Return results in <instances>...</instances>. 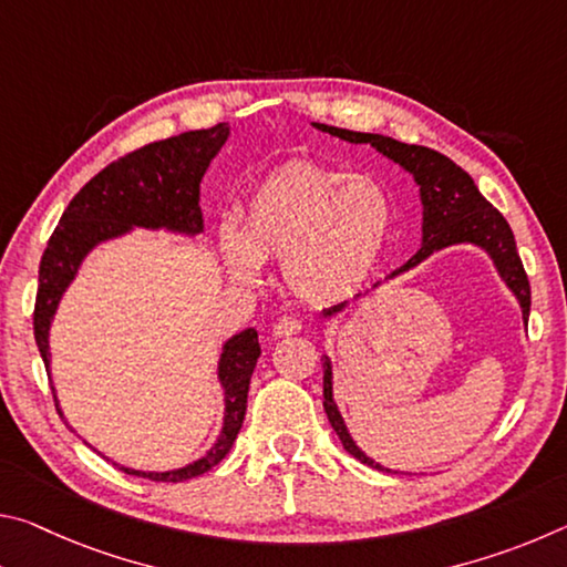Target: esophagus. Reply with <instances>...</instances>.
Instances as JSON below:
<instances>
[{
    "label": "esophagus",
    "instance_id": "1",
    "mask_svg": "<svg viewBox=\"0 0 567 567\" xmlns=\"http://www.w3.org/2000/svg\"><path fill=\"white\" fill-rule=\"evenodd\" d=\"M302 330V320L297 315H285L275 322V338H290V334H297Z\"/></svg>",
    "mask_w": 567,
    "mask_h": 567
}]
</instances>
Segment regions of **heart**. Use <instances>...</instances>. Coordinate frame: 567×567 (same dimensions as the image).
Listing matches in <instances>:
<instances>
[{"label": "heart", "mask_w": 567, "mask_h": 567, "mask_svg": "<svg viewBox=\"0 0 567 567\" xmlns=\"http://www.w3.org/2000/svg\"><path fill=\"white\" fill-rule=\"evenodd\" d=\"M395 229L390 189L370 175L290 165L267 177L243 213L239 237L223 235V255L239 280L257 262L282 265L285 282L307 302L352 295L385 252Z\"/></svg>", "instance_id": "obj_1"}]
</instances>
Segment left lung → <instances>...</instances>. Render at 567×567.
<instances>
[{"label":"left lung","mask_w":567,"mask_h":567,"mask_svg":"<svg viewBox=\"0 0 567 567\" xmlns=\"http://www.w3.org/2000/svg\"><path fill=\"white\" fill-rule=\"evenodd\" d=\"M315 127L322 132H330L340 140L354 142V145H372L375 150H380L382 155L395 159L398 165H402L415 175V182L420 185V195H422V207H425V213H422V219H425V225H422V247L417 249L415 257H410L408 265H402L400 270H395L392 275H398L402 270H408V267L417 265L420 260H425L433 249L455 245V243H475L491 252L497 270L503 275V280L511 285V290L517 295V300H520L523 318L527 320V315H530V282H527L523 260L520 255H517L513 229L507 225V219L497 213V209L487 203L483 195H480L473 177H470L463 167H457L453 159L440 155L435 150L420 147V145H405V142L382 137V134L328 127V124H315ZM340 307L342 305H332L330 310H324V315L338 312ZM322 364H324L322 405H324V412H328L332 430L342 440L344 450H348L352 457H358L362 465L385 470L382 465L372 463L368 455H362L360 447L352 443V437L348 435V427H344L340 412L332 402L330 360L322 358Z\"/></svg>","instance_id":"1"}]
</instances>
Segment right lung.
Segmentation results:
<instances>
[{
  "mask_svg": "<svg viewBox=\"0 0 567 567\" xmlns=\"http://www.w3.org/2000/svg\"><path fill=\"white\" fill-rule=\"evenodd\" d=\"M227 134L229 130L225 122H219L209 130H195L152 142V145L110 162L72 197L60 225L54 227L50 243H47L40 262V287H37L34 300V340L44 368H50L47 332H50L56 302H60L64 287L72 282L82 257L94 245L124 233L130 225L169 227L182 229V233L203 229V215L197 207L199 179H203L209 159L225 145ZM257 358H260V340H257L255 328L235 334L225 344L223 360H219V380L225 385L227 402L225 427L215 447L203 460L182 470H172V473H140V470L130 467L120 470L127 475L150 477L155 483H177V480H189L213 470L229 453L239 427H243L249 378H252Z\"/></svg>",
  "mask_w": 567,
  "mask_h": 567,
  "instance_id": "1",
  "label": "right lung"
}]
</instances>
